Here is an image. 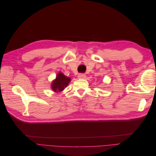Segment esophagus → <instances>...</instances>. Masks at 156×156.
<instances>
[{"instance_id": "obj_1", "label": "esophagus", "mask_w": 156, "mask_h": 156, "mask_svg": "<svg viewBox=\"0 0 156 156\" xmlns=\"http://www.w3.org/2000/svg\"><path fill=\"white\" fill-rule=\"evenodd\" d=\"M86 77V75L85 74H83V73H81L78 75V78L80 79H84Z\"/></svg>"}]
</instances>
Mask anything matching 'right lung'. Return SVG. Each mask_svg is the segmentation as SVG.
Masks as SVG:
<instances>
[{"mask_svg":"<svg viewBox=\"0 0 156 156\" xmlns=\"http://www.w3.org/2000/svg\"><path fill=\"white\" fill-rule=\"evenodd\" d=\"M71 81V79L64 75L62 73L59 72L56 75V79L51 83V88L55 92H60L64 90Z\"/></svg>","mask_w":156,"mask_h":156,"instance_id":"add662e5","label":"right lung"}]
</instances>
